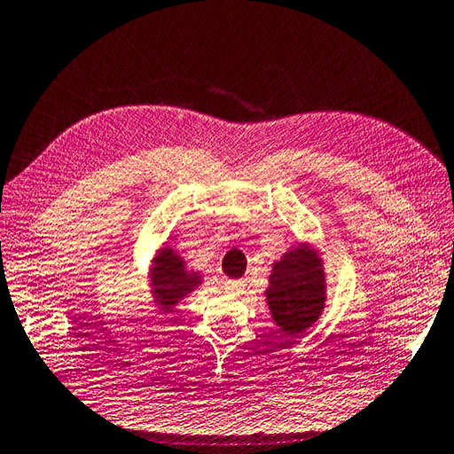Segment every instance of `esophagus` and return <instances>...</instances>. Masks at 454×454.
Instances as JSON below:
<instances>
[{
    "label": "esophagus",
    "instance_id": "esophagus-1",
    "mask_svg": "<svg viewBox=\"0 0 454 454\" xmlns=\"http://www.w3.org/2000/svg\"><path fill=\"white\" fill-rule=\"evenodd\" d=\"M225 291L227 293H242L245 291V281H239V279H229L225 281Z\"/></svg>",
    "mask_w": 454,
    "mask_h": 454
}]
</instances>
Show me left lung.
I'll use <instances>...</instances> for the list:
<instances>
[{
	"label": "left lung",
	"mask_w": 454,
	"mask_h": 454,
	"mask_svg": "<svg viewBox=\"0 0 454 454\" xmlns=\"http://www.w3.org/2000/svg\"><path fill=\"white\" fill-rule=\"evenodd\" d=\"M271 316L285 333H302L324 310L325 275L312 250L298 247L273 265L265 291Z\"/></svg>",
	"instance_id": "left-lung-1"
}]
</instances>
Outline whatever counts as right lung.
<instances>
[{
    "instance_id": "right-lung-1",
    "label": "right lung",
    "mask_w": 454,
    "mask_h": 454,
    "mask_svg": "<svg viewBox=\"0 0 454 454\" xmlns=\"http://www.w3.org/2000/svg\"><path fill=\"white\" fill-rule=\"evenodd\" d=\"M198 283H200V278L196 273L186 271L184 262L171 248H163L160 252L156 268L152 270V285L153 298L165 312H169Z\"/></svg>"
}]
</instances>
